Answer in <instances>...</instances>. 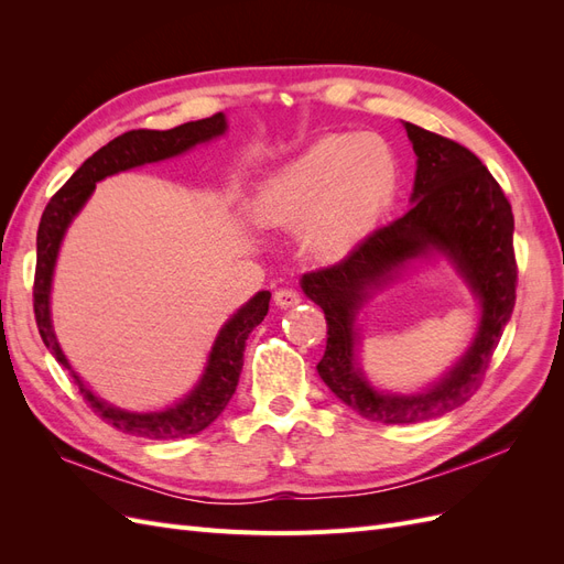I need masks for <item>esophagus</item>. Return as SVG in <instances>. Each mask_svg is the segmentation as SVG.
Wrapping results in <instances>:
<instances>
[{
	"label": "esophagus",
	"instance_id": "1",
	"mask_svg": "<svg viewBox=\"0 0 564 564\" xmlns=\"http://www.w3.org/2000/svg\"><path fill=\"white\" fill-rule=\"evenodd\" d=\"M303 299L301 294L296 292V289H278L275 292V303L280 305V308H294V305H299Z\"/></svg>",
	"mask_w": 564,
	"mask_h": 564
}]
</instances>
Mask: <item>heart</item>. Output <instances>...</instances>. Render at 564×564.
<instances>
[{
  "instance_id": "obj_1",
  "label": "heart",
  "mask_w": 564,
  "mask_h": 564,
  "mask_svg": "<svg viewBox=\"0 0 564 564\" xmlns=\"http://www.w3.org/2000/svg\"><path fill=\"white\" fill-rule=\"evenodd\" d=\"M395 187L398 162L381 135H327L263 183L256 214L268 226H303L305 249L334 261L373 228Z\"/></svg>"
}]
</instances>
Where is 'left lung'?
<instances>
[{
  "instance_id": "obj_1",
  "label": "left lung",
  "mask_w": 564,
  "mask_h": 564,
  "mask_svg": "<svg viewBox=\"0 0 564 564\" xmlns=\"http://www.w3.org/2000/svg\"><path fill=\"white\" fill-rule=\"evenodd\" d=\"M416 152L412 209L373 230L346 259L305 272L301 286L327 317L319 379L357 414L377 423H421L468 402L482 386L491 355L516 305L518 263L513 209L501 185L473 152L445 135L404 124ZM435 248L455 261L484 305L471 350L421 397H383L354 369L351 322L371 288L400 264Z\"/></svg>"
}]
</instances>
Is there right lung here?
Listing matches in <instances>:
<instances>
[{"mask_svg": "<svg viewBox=\"0 0 564 564\" xmlns=\"http://www.w3.org/2000/svg\"><path fill=\"white\" fill-rule=\"evenodd\" d=\"M226 131V117L216 112L207 119H197V122H185L181 127L166 129V131H152V129H133L122 135H117L108 145L96 150L94 155L84 162L77 172L67 178V183L61 191L48 199L46 209L40 220L37 230V268H35V286H32V305H35V319L37 329L44 340V346L56 357L58 365H63L70 377L75 379L82 398L89 402L94 414H98L112 429L150 437V440H174V437H187L212 425L226 404L230 402L232 392L240 381V371L245 365V344L247 336L259 327L268 313L270 292H259L245 308L237 311L226 327L220 329L216 344L212 348L207 369L199 386L187 395L181 404L164 409V412L155 414H131L115 409L98 400L94 392L79 381L77 373L67 365L61 346L56 344L54 329H51L48 317V292H51V275H54L56 256L63 235L70 226L75 214L84 207V202L89 199L94 187L100 178L110 174L124 172L131 166H141L145 162H160L166 158H174L193 148L195 143L209 141L214 135H220Z\"/></svg>", "mask_w": 564, "mask_h": 564, "instance_id": "add662e5", "label": "right lung"}]
</instances>
